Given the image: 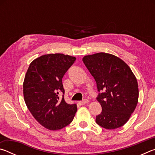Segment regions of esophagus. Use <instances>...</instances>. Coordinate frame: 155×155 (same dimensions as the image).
<instances>
[{"instance_id":"34e87169","label":"esophagus","mask_w":155,"mask_h":155,"mask_svg":"<svg viewBox=\"0 0 155 155\" xmlns=\"http://www.w3.org/2000/svg\"><path fill=\"white\" fill-rule=\"evenodd\" d=\"M88 103H89V101H88L87 99H84V100H83L82 101H80L79 102V104H81V105H83V104H87Z\"/></svg>"}]
</instances>
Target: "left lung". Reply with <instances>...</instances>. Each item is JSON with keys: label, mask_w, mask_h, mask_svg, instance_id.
Returning <instances> with one entry per match:
<instances>
[{"label": "left lung", "mask_w": 155, "mask_h": 155, "mask_svg": "<svg viewBox=\"0 0 155 155\" xmlns=\"http://www.w3.org/2000/svg\"><path fill=\"white\" fill-rule=\"evenodd\" d=\"M83 61L96 81L102 112L96 122L115 129L127 122L138 103L136 77L128 65L113 54L100 52L85 56Z\"/></svg>", "instance_id": "8db88e82"}]
</instances>
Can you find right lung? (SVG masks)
Listing matches in <instances>:
<instances>
[{
    "label": "right lung",
    "mask_w": 155,
    "mask_h": 155,
    "mask_svg": "<svg viewBox=\"0 0 155 155\" xmlns=\"http://www.w3.org/2000/svg\"><path fill=\"white\" fill-rule=\"evenodd\" d=\"M75 61V57L64 54H45L31 63L25 75V103L34 118L49 130L70 124L77 111V104L65 101L62 83V78Z\"/></svg>",
    "instance_id": "obj_1"
}]
</instances>
